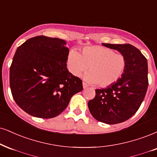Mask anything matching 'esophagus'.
I'll return each mask as SVG.
<instances>
[{"mask_svg":"<svg viewBox=\"0 0 157 157\" xmlns=\"http://www.w3.org/2000/svg\"><path fill=\"white\" fill-rule=\"evenodd\" d=\"M87 87H88L87 85H86V84H85V83L83 82V88H84V89H86V88H87Z\"/></svg>","mask_w":157,"mask_h":157,"instance_id":"obj_1","label":"esophagus"}]
</instances>
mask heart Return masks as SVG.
<instances>
[{
	"label": "heart",
	"mask_w": 157,
	"mask_h": 157,
	"mask_svg": "<svg viewBox=\"0 0 157 157\" xmlns=\"http://www.w3.org/2000/svg\"><path fill=\"white\" fill-rule=\"evenodd\" d=\"M71 72L79 77L89 69L84 79L90 84H98L102 87L113 84L122 76L127 67V59L121 54L100 46L85 47L82 55L71 50L67 57Z\"/></svg>",
	"instance_id": "heart-1"
}]
</instances>
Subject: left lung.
I'll return each mask as SVG.
<instances>
[{
    "label": "left lung",
    "instance_id": "left-lung-1",
    "mask_svg": "<svg viewBox=\"0 0 157 157\" xmlns=\"http://www.w3.org/2000/svg\"><path fill=\"white\" fill-rule=\"evenodd\" d=\"M102 44L124 56L127 67L117 82L95 90L88 107L96 120L114 124L132 117L144 101L148 86V63L140 50L131 44Z\"/></svg>",
    "mask_w": 157,
    "mask_h": 157
}]
</instances>
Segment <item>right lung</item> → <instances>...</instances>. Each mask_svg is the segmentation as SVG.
I'll return each instance as SVG.
<instances>
[{
	"instance_id": "obj_1",
	"label": "right lung",
	"mask_w": 157,
	"mask_h": 157,
	"mask_svg": "<svg viewBox=\"0 0 157 157\" xmlns=\"http://www.w3.org/2000/svg\"><path fill=\"white\" fill-rule=\"evenodd\" d=\"M57 38L38 36L17 48L10 67L13 100L33 117L50 119L60 114L82 81L67 68L69 49Z\"/></svg>"
}]
</instances>
